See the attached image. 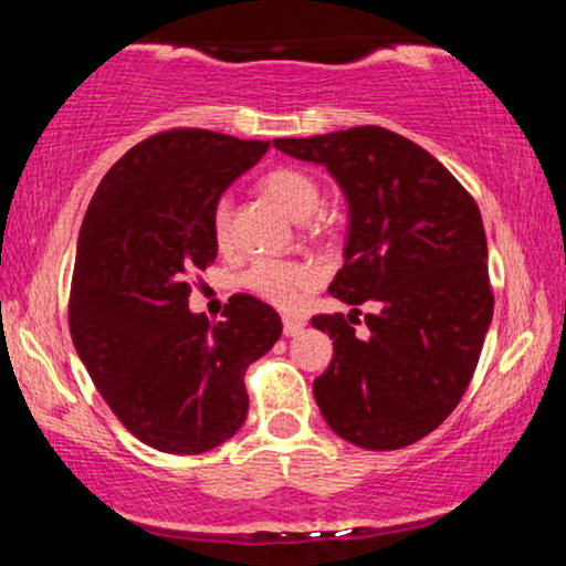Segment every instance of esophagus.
Instances as JSON below:
<instances>
[{
	"label": "esophagus",
	"instance_id": "obj_1",
	"mask_svg": "<svg viewBox=\"0 0 566 566\" xmlns=\"http://www.w3.org/2000/svg\"><path fill=\"white\" fill-rule=\"evenodd\" d=\"M303 327H305L303 319H295V316H284V335H287V337L301 335Z\"/></svg>",
	"mask_w": 566,
	"mask_h": 566
}]
</instances>
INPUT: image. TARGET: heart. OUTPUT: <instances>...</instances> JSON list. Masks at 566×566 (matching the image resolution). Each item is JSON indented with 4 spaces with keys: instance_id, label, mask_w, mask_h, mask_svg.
<instances>
[{
    "instance_id": "1",
    "label": "heart",
    "mask_w": 566,
    "mask_h": 566,
    "mask_svg": "<svg viewBox=\"0 0 566 566\" xmlns=\"http://www.w3.org/2000/svg\"><path fill=\"white\" fill-rule=\"evenodd\" d=\"M263 191L287 212L290 218L305 220L316 212L322 201V186L316 184L314 175L297 167H276L261 180ZM231 197H220L212 207V237L220 247L229 244L231 239ZM316 271L305 263L274 261V258H261L242 274V287L252 295L263 297L265 303L290 308L297 301V292L311 287Z\"/></svg>"
}]
</instances>
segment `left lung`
Listing matches in <instances>:
<instances>
[{"mask_svg": "<svg viewBox=\"0 0 566 566\" xmlns=\"http://www.w3.org/2000/svg\"><path fill=\"white\" fill-rule=\"evenodd\" d=\"M327 167L348 205L337 301L373 304L359 338L343 314L311 324L333 337L314 399L340 439L401 450L444 423L465 394L492 322L486 237L476 201L418 143L382 127L279 138Z\"/></svg>", "mask_w": 566, "mask_h": 566, "instance_id": "8db88e82", "label": "left lung"}]
</instances>
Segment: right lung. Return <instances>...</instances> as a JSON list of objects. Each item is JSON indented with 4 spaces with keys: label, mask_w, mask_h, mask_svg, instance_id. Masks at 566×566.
Here are the masks:
<instances>
[{
    "label": "right lung",
    "mask_w": 566,
    "mask_h": 566,
    "mask_svg": "<svg viewBox=\"0 0 566 566\" xmlns=\"http://www.w3.org/2000/svg\"><path fill=\"white\" fill-rule=\"evenodd\" d=\"M265 151V140L210 129L159 133L103 175L84 216L71 340L122 426L159 452L231 439L250 407L247 367L282 335L252 295H233L218 324L188 311V279L218 255L212 207Z\"/></svg>",
    "instance_id": "obj_1"
}]
</instances>
